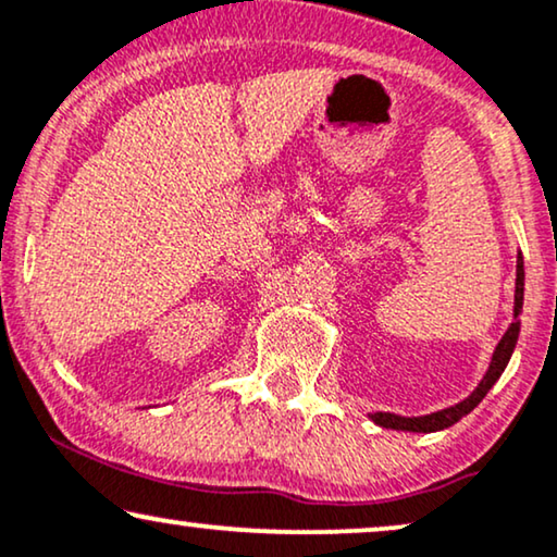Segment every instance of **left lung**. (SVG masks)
<instances>
[{"instance_id":"1","label":"left lung","mask_w":557,"mask_h":557,"mask_svg":"<svg viewBox=\"0 0 557 557\" xmlns=\"http://www.w3.org/2000/svg\"><path fill=\"white\" fill-rule=\"evenodd\" d=\"M522 301H524V265H522V253H517V278H515V311H512V324L507 326L505 337L499 339V345L494 347L490 368H486L482 383H479L474 391H471L467 398L456 406H448L444 410H436V413L429 416H395V413H370V421L380 425V429H393V431H410V433H436L444 431L448 425L459 423L463 416H469L479 403L484 400V395L492 391V385L497 383L505 372L509 357L515 352L517 337H520V317H522Z\"/></svg>"}]
</instances>
